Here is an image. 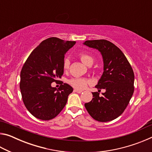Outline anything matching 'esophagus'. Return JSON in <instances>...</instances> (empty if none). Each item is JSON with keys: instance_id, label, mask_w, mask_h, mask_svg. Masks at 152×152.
<instances>
[{"instance_id": "obj_1", "label": "esophagus", "mask_w": 152, "mask_h": 152, "mask_svg": "<svg viewBox=\"0 0 152 152\" xmlns=\"http://www.w3.org/2000/svg\"><path fill=\"white\" fill-rule=\"evenodd\" d=\"M74 92H77V93H81L82 92V91H80V90H77V89H74Z\"/></svg>"}]
</instances>
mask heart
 <instances>
[{"label": "heart", "mask_w": 152, "mask_h": 152, "mask_svg": "<svg viewBox=\"0 0 152 152\" xmlns=\"http://www.w3.org/2000/svg\"><path fill=\"white\" fill-rule=\"evenodd\" d=\"M80 60L82 62L86 64V66L91 64H92V63H93V58L91 55L88 54V53H82L80 56ZM69 66H70V60L68 59H65L63 63L64 70H68ZM90 82H90L89 80L84 78H73L68 80V83L71 86H72L74 88L80 90L85 88Z\"/></svg>", "instance_id": "b5f03b06"}]
</instances>
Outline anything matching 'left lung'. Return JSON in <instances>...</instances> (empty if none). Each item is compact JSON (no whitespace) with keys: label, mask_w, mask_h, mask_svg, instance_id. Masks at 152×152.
<instances>
[{"label":"left lung","mask_w":152,"mask_h":152,"mask_svg":"<svg viewBox=\"0 0 152 152\" xmlns=\"http://www.w3.org/2000/svg\"><path fill=\"white\" fill-rule=\"evenodd\" d=\"M84 45L99 50L103 59L104 72L96 88L105 92L99 96L92 92V101L84 104L90 115L100 122L119 117L129 102L134 92V73L121 50L105 39L88 40Z\"/></svg>","instance_id":"1"}]
</instances>
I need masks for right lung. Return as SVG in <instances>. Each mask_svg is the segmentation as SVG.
<instances>
[{
  "instance_id": "1",
  "label": "right lung",
  "mask_w": 152,
  "mask_h": 152,
  "mask_svg": "<svg viewBox=\"0 0 152 152\" xmlns=\"http://www.w3.org/2000/svg\"><path fill=\"white\" fill-rule=\"evenodd\" d=\"M76 42L57 37L45 39L33 50L20 72V89L23 101L31 114L48 121L55 118L64 109L73 88L61 84L51 86L64 74V55Z\"/></svg>"
}]
</instances>
